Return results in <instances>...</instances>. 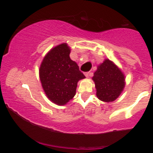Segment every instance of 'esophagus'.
<instances>
[{"label": "esophagus", "instance_id": "1", "mask_svg": "<svg viewBox=\"0 0 153 153\" xmlns=\"http://www.w3.org/2000/svg\"><path fill=\"white\" fill-rule=\"evenodd\" d=\"M90 74H91L90 72H85V73H84V75H85V77H87V78H88Z\"/></svg>", "mask_w": 153, "mask_h": 153}]
</instances>
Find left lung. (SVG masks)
<instances>
[{
    "instance_id": "8db88e82",
    "label": "left lung",
    "mask_w": 153,
    "mask_h": 153,
    "mask_svg": "<svg viewBox=\"0 0 153 153\" xmlns=\"http://www.w3.org/2000/svg\"><path fill=\"white\" fill-rule=\"evenodd\" d=\"M93 80L96 85V96L106 102L117 99L125 85L122 71L109 59H106L98 67Z\"/></svg>"
}]
</instances>
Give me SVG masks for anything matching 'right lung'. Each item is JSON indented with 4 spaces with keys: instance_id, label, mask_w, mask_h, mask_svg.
<instances>
[{
    "instance_id": "right-lung-1",
    "label": "right lung",
    "mask_w": 153,
    "mask_h": 153,
    "mask_svg": "<svg viewBox=\"0 0 153 153\" xmlns=\"http://www.w3.org/2000/svg\"><path fill=\"white\" fill-rule=\"evenodd\" d=\"M71 50L63 43L54 47L44 57L39 78L47 97L56 104L64 105L75 95L77 84L85 75L70 58Z\"/></svg>"
}]
</instances>
